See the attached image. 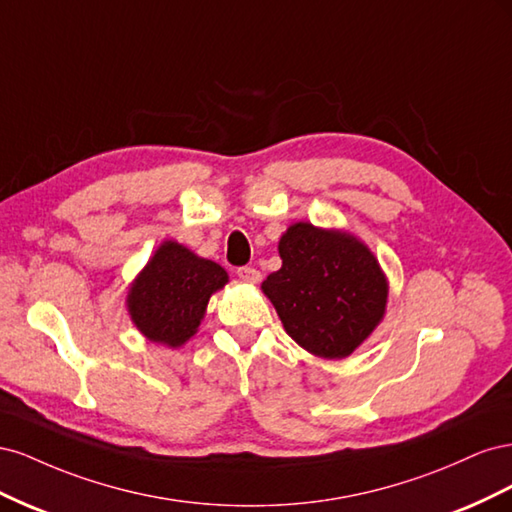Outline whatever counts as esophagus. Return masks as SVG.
Wrapping results in <instances>:
<instances>
[{
  "mask_svg": "<svg viewBox=\"0 0 512 512\" xmlns=\"http://www.w3.org/2000/svg\"><path fill=\"white\" fill-rule=\"evenodd\" d=\"M237 275H239V280H243L247 284H258L260 282V271L254 269V267H239Z\"/></svg>",
  "mask_w": 512,
  "mask_h": 512,
  "instance_id": "34e87169",
  "label": "esophagus"
}]
</instances>
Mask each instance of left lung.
<instances>
[{
  "label": "left lung",
  "instance_id": "left-lung-1",
  "mask_svg": "<svg viewBox=\"0 0 512 512\" xmlns=\"http://www.w3.org/2000/svg\"><path fill=\"white\" fill-rule=\"evenodd\" d=\"M282 269L262 290L286 333L307 352L344 359L376 329L386 307V280L352 235L299 222L280 239Z\"/></svg>",
  "mask_w": 512,
  "mask_h": 512
}]
</instances>
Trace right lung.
<instances>
[{
	"label": "right lung",
	"mask_w": 512,
	"mask_h": 512,
	"mask_svg": "<svg viewBox=\"0 0 512 512\" xmlns=\"http://www.w3.org/2000/svg\"><path fill=\"white\" fill-rule=\"evenodd\" d=\"M226 282L220 265L166 241L130 288V316L151 342L177 348L196 333L209 297Z\"/></svg>",
	"instance_id": "1"
}]
</instances>
